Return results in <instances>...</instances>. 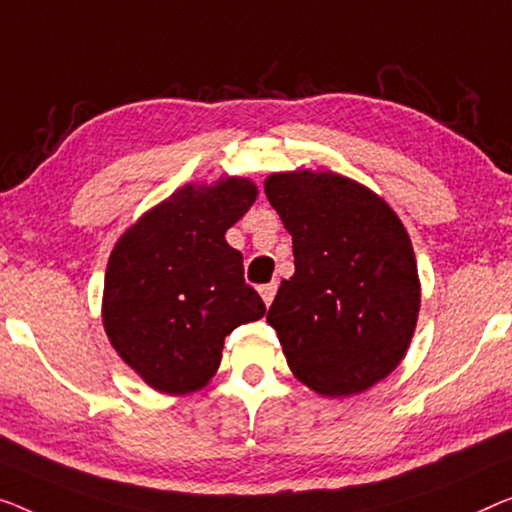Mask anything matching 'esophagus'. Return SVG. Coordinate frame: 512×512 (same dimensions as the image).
<instances>
[{"label":"esophagus","instance_id":"34e87169","mask_svg":"<svg viewBox=\"0 0 512 512\" xmlns=\"http://www.w3.org/2000/svg\"><path fill=\"white\" fill-rule=\"evenodd\" d=\"M276 289H278L276 282H269V285H262V287H259V294H262V299H264V303H266V305H271L273 296H276Z\"/></svg>","mask_w":512,"mask_h":512}]
</instances>
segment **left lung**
Instances as JSON below:
<instances>
[{
    "instance_id": "obj_1",
    "label": "left lung",
    "mask_w": 512,
    "mask_h": 512,
    "mask_svg": "<svg viewBox=\"0 0 512 512\" xmlns=\"http://www.w3.org/2000/svg\"><path fill=\"white\" fill-rule=\"evenodd\" d=\"M264 193L294 248V276L266 312L287 365L326 398L368 391L398 368L416 329L407 230L379 195L333 172L271 174Z\"/></svg>"
}]
</instances>
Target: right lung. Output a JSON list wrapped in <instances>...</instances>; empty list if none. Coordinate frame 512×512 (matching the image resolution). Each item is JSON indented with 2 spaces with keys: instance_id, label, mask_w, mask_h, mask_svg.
Here are the masks:
<instances>
[{
  "instance_id": "right-lung-1",
  "label": "right lung",
  "mask_w": 512,
  "mask_h": 512,
  "mask_svg": "<svg viewBox=\"0 0 512 512\" xmlns=\"http://www.w3.org/2000/svg\"><path fill=\"white\" fill-rule=\"evenodd\" d=\"M250 179L183 186L144 213L114 246L103 326L117 354L151 388L183 395L216 375L225 338L264 317L225 232L253 207Z\"/></svg>"
}]
</instances>
